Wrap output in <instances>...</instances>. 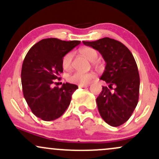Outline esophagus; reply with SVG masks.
Instances as JSON below:
<instances>
[{
	"mask_svg": "<svg viewBox=\"0 0 159 159\" xmlns=\"http://www.w3.org/2000/svg\"><path fill=\"white\" fill-rule=\"evenodd\" d=\"M78 87H81V88H85V87H89L88 84H83V85H78Z\"/></svg>",
	"mask_w": 159,
	"mask_h": 159,
	"instance_id": "esophagus-1",
	"label": "esophagus"
}]
</instances>
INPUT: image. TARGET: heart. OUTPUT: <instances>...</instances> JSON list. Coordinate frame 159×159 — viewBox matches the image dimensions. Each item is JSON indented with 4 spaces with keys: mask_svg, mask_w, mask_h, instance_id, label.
<instances>
[{
    "mask_svg": "<svg viewBox=\"0 0 159 159\" xmlns=\"http://www.w3.org/2000/svg\"><path fill=\"white\" fill-rule=\"evenodd\" d=\"M79 52L82 56L84 57L87 60H89L90 61H93V63L94 65L98 64L97 62L95 61L97 59L98 55V52L96 49L90 48V47H83V48L79 49ZM72 60H73V54L72 52L67 53L63 57V59H62V66L64 70L69 71L72 69ZM94 78L95 74L93 72L83 73V72H76L69 75L67 80L70 83L83 85L89 84Z\"/></svg>",
    "mask_w": 159,
    "mask_h": 159,
    "instance_id": "1",
    "label": "heart"
}]
</instances>
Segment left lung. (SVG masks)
I'll return each instance as SVG.
<instances>
[{
  "label": "left lung",
  "instance_id": "obj_1",
  "mask_svg": "<svg viewBox=\"0 0 159 159\" xmlns=\"http://www.w3.org/2000/svg\"><path fill=\"white\" fill-rule=\"evenodd\" d=\"M83 43L98 51L106 62L100 79L115 88L111 92L102 87L96 103L102 118L111 126H120L130 118L138 102L140 77L135 60L125 45L114 39Z\"/></svg>",
  "mask_w": 159,
  "mask_h": 159
}]
</instances>
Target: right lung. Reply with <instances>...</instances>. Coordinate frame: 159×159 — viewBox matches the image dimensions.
Here are the masks:
<instances>
[{"mask_svg":"<svg viewBox=\"0 0 159 159\" xmlns=\"http://www.w3.org/2000/svg\"><path fill=\"white\" fill-rule=\"evenodd\" d=\"M80 43L78 40L44 39L36 43L25 56L21 73L24 97L33 114L40 119H57L69 107L78 86L66 83L59 88L52 84L63 72V57Z\"/></svg>","mask_w":159,"mask_h":159,"instance_id":"right-lung-1","label":"right lung"}]
</instances>
